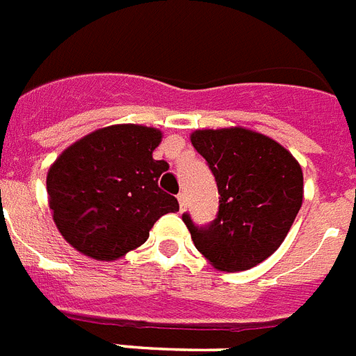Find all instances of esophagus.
<instances>
[{
    "label": "esophagus",
    "instance_id": "esophagus-1",
    "mask_svg": "<svg viewBox=\"0 0 356 356\" xmlns=\"http://www.w3.org/2000/svg\"><path fill=\"white\" fill-rule=\"evenodd\" d=\"M177 200H179V209H181V211H184V209H186V195L181 192V194L177 195Z\"/></svg>",
    "mask_w": 356,
    "mask_h": 356
}]
</instances>
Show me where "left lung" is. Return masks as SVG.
<instances>
[{"label": "left lung", "instance_id": "left-lung-1", "mask_svg": "<svg viewBox=\"0 0 356 356\" xmlns=\"http://www.w3.org/2000/svg\"><path fill=\"white\" fill-rule=\"evenodd\" d=\"M192 145L214 173L220 211L209 227L183 214L194 245L216 270L243 271L279 249L303 203V172L286 147L243 127L200 129Z\"/></svg>", "mask_w": 356, "mask_h": 356}]
</instances>
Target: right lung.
Instances as JSON below:
<instances>
[{
    "label": "right lung",
    "instance_id": "1",
    "mask_svg": "<svg viewBox=\"0 0 356 356\" xmlns=\"http://www.w3.org/2000/svg\"><path fill=\"white\" fill-rule=\"evenodd\" d=\"M162 140L155 127L120 123L86 134L60 153L47 172L53 222L64 240L96 260H116L140 248L151 227L177 212L159 177L168 162L155 161Z\"/></svg>",
    "mask_w": 356,
    "mask_h": 356
}]
</instances>
